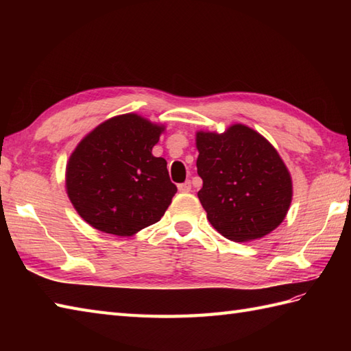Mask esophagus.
Wrapping results in <instances>:
<instances>
[{"instance_id":"esophagus-1","label":"esophagus","mask_w":351,"mask_h":351,"mask_svg":"<svg viewBox=\"0 0 351 351\" xmlns=\"http://www.w3.org/2000/svg\"><path fill=\"white\" fill-rule=\"evenodd\" d=\"M178 190H180L181 193H189L191 191V182L190 181H185L182 184L178 185Z\"/></svg>"}]
</instances>
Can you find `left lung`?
<instances>
[{
    "mask_svg": "<svg viewBox=\"0 0 351 351\" xmlns=\"http://www.w3.org/2000/svg\"><path fill=\"white\" fill-rule=\"evenodd\" d=\"M197 197L213 228L230 241L263 238L285 220L293 180L279 152L243 123L225 132L197 131Z\"/></svg>",
    "mask_w": 351,
    "mask_h": 351,
    "instance_id": "8db88e82",
    "label": "left lung"
}]
</instances>
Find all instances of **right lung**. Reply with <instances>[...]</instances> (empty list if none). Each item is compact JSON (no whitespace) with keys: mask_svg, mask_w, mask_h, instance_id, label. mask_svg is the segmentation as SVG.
Wrapping results in <instances>:
<instances>
[{"mask_svg":"<svg viewBox=\"0 0 351 351\" xmlns=\"http://www.w3.org/2000/svg\"><path fill=\"white\" fill-rule=\"evenodd\" d=\"M166 130L136 113L114 116L80 141L66 164V193L80 217L104 234L136 235L160 219L176 185L152 155Z\"/></svg>","mask_w":351,"mask_h":351,"instance_id":"1","label":"right lung"}]
</instances>
